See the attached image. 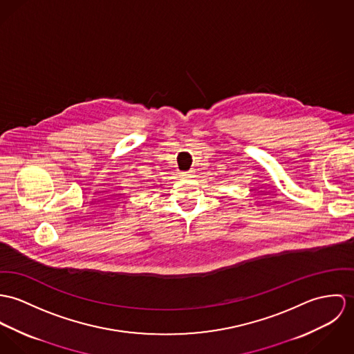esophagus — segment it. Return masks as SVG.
<instances>
[{
	"label": "esophagus",
	"instance_id": "esophagus-1",
	"mask_svg": "<svg viewBox=\"0 0 354 354\" xmlns=\"http://www.w3.org/2000/svg\"><path fill=\"white\" fill-rule=\"evenodd\" d=\"M180 176H182V178H185V179L193 178V176H194V171H192V169H190V171H185V172H182V174H180Z\"/></svg>",
	"mask_w": 354,
	"mask_h": 354
}]
</instances>
